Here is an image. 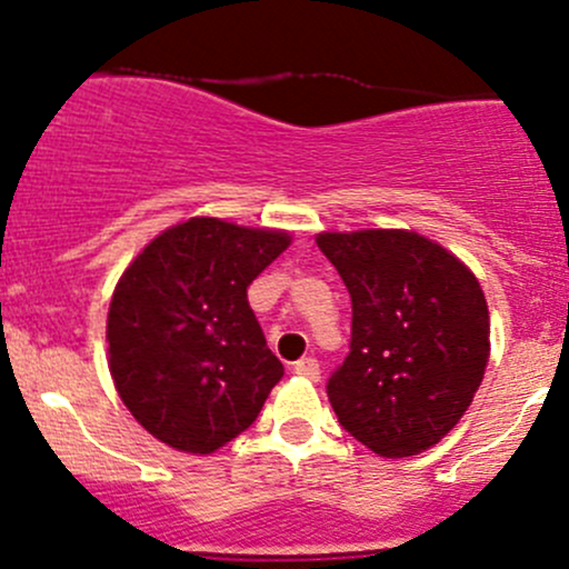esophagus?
Returning a JSON list of instances; mask_svg holds the SVG:
<instances>
[{"label": "esophagus", "mask_w": 569, "mask_h": 569, "mask_svg": "<svg viewBox=\"0 0 569 569\" xmlns=\"http://www.w3.org/2000/svg\"><path fill=\"white\" fill-rule=\"evenodd\" d=\"M291 371H295L297 377H306V380H319V363L313 358H300L295 366H291Z\"/></svg>", "instance_id": "obj_1"}]
</instances>
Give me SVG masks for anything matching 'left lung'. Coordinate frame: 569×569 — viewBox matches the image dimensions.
<instances>
[{"label":"left lung","mask_w":569,"mask_h":569,"mask_svg":"<svg viewBox=\"0 0 569 569\" xmlns=\"http://www.w3.org/2000/svg\"><path fill=\"white\" fill-rule=\"evenodd\" d=\"M352 297V343L327 396L380 457L432 449L460 423L490 360V311L470 267L405 228L321 231Z\"/></svg>","instance_id":"obj_1"}]
</instances>
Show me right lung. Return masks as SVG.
Wrapping results in <instances>:
<instances>
[{"label": "right lung", "instance_id": "add662e5", "mask_svg": "<svg viewBox=\"0 0 569 569\" xmlns=\"http://www.w3.org/2000/svg\"><path fill=\"white\" fill-rule=\"evenodd\" d=\"M291 244L280 228L189 217L120 274L107 313L114 391L148 435L214 455L242 435L283 377L248 286Z\"/></svg>", "mask_w": 569, "mask_h": 569}]
</instances>
